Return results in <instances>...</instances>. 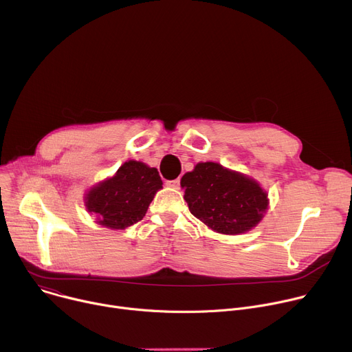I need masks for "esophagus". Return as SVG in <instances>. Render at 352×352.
Segmentation results:
<instances>
[{
  "mask_svg": "<svg viewBox=\"0 0 352 352\" xmlns=\"http://www.w3.org/2000/svg\"><path fill=\"white\" fill-rule=\"evenodd\" d=\"M166 185H167V186H170V188H173V189H179L181 182H179V179L177 178V179H173V181H167V182H166Z\"/></svg>",
  "mask_w": 352,
  "mask_h": 352,
  "instance_id": "34e87169",
  "label": "esophagus"
}]
</instances>
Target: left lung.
Instances as JSON below:
<instances>
[{"instance_id":"8db88e82","label":"left lung","mask_w":352,"mask_h":352,"mask_svg":"<svg viewBox=\"0 0 352 352\" xmlns=\"http://www.w3.org/2000/svg\"><path fill=\"white\" fill-rule=\"evenodd\" d=\"M181 186L190 212L223 235L250 230L268 207V195L254 179L212 162L196 164Z\"/></svg>"}]
</instances>
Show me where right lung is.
Returning <instances> with one entry per match:
<instances>
[{"label": "right lung", "mask_w": 352, "mask_h": 352, "mask_svg": "<svg viewBox=\"0 0 352 352\" xmlns=\"http://www.w3.org/2000/svg\"><path fill=\"white\" fill-rule=\"evenodd\" d=\"M163 182L156 168L145 163L126 162L116 175L92 188L85 206L100 225L124 229L141 221Z\"/></svg>", "instance_id": "add662e5"}]
</instances>
